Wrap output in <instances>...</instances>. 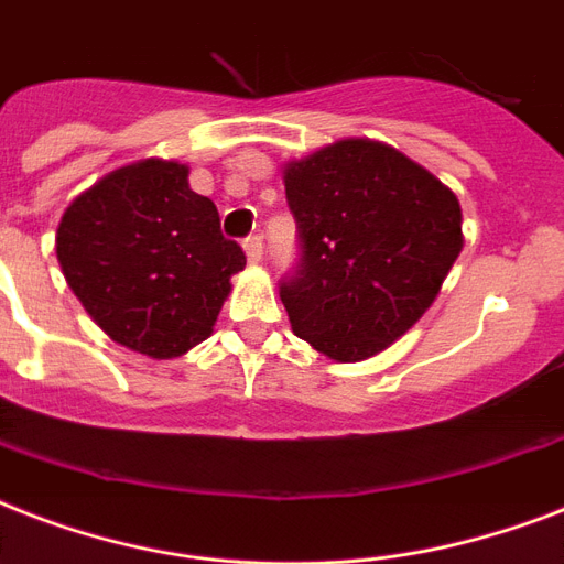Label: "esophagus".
I'll list each match as a JSON object with an SVG mask.
<instances>
[{
    "instance_id": "esophagus-1",
    "label": "esophagus",
    "mask_w": 564,
    "mask_h": 564,
    "mask_svg": "<svg viewBox=\"0 0 564 564\" xmlns=\"http://www.w3.org/2000/svg\"><path fill=\"white\" fill-rule=\"evenodd\" d=\"M242 248H246L248 260L257 263V260L263 257V237H260V234H248V237L242 239Z\"/></svg>"
}]
</instances>
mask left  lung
I'll list each match as a JSON object with an SVG mask.
<instances>
[{"instance_id": "left-lung-1", "label": "left lung", "mask_w": 564, "mask_h": 564, "mask_svg": "<svg viewBox=\"0 0 564 564\" xmlns=\"http://www.w3.org/2000/svg\"><path fill=\"white\" fill-rule=\"evenodd\" d=\"M299 263L281 281L292 330L330 360H366L433 304L463 251L456 195L383 143L343 140L283 172Z\"/></svg>"}]
</instances>
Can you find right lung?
<instances>
[{
  "mask_svg": "<svg viewBox=\"0 0 564 564\" xmlns=\"http://www.w3.org/2000/svg\"><path fill=\"white\" fill-rule=\"evenodd\" d=\"M181 163L143 161L82 193L57 225V260L93 322L170 360L204 343L246 254Z\"/></svg>",
  "mask_w": 564,
  "mask_h": 564,
  "instance_id": "right-lung-1",
  "label": "right lung"
}]
</instances>
